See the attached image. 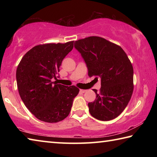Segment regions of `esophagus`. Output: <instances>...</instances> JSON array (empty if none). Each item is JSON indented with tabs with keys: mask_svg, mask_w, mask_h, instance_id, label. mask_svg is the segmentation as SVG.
Masks as SVG:
<instances>
[{
	"mask_svg": "<svg viewBox=\"0 0 157 157\" xmlns=\"http://www.w3.org/2000/svg\"><path fill=\"white\" fill-rule=\"evenodd\" d=\"M79 91H80L81 93H85L86 91V90H84V89H80L79 90Z\"/></svg>",
	"mask_w": 157,
	"mask_h": 157,
	"instance_id": "esophagus-1",
	"label": "esophagus"
}]
</instances>
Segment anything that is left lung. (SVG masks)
Wrapping results in <instances>:
<instances>
[{
	"label": "left lung",
	"mask_w": 157,
	"mask_h": 157,
	"mask_svg": "<svg viewBox=\"0 0 157 157\" xmlns=\"http://www.w3.org/2000/svg\"><path fill=\"white\" fill-rule=\"evenodd\" d=\"M88 68V75L101 78V88L94 102L88 104L89 112L99 121L116 118L123 112L134 90V70L121 46L100 36H89L75 42Z\"/></svg>",
	"instance_id": "1"
}]
</instances>
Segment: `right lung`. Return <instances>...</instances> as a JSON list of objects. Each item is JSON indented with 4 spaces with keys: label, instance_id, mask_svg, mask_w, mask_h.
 Returning a JSON list of instances; mask_svg holds the SVG:
<instances>
[{
    "label": "right lung",
    "instance_id": "obj_1",
    "mask_svg": "<svg viewBox=\"0 0 157 157\" xmlns=\"http://www.w3.org/2000/svg\"><path fill=\"white\" fill-rule=\"evenodd\" d=\"M73 42L45 44L33 47L21 59L17 82L21 100L37 119L57 123L70 113L79 89L55 84L63 59L73 48Z\"/></svg>",
    "mask_w": 157,
    "mask_h": 157
}]
</instances>
